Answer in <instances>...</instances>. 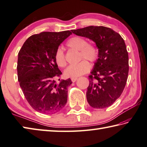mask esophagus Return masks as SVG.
<instances>
[{"label":"esophagus","instance_id":"1","mask_svg":"<svg viewBox=\"0 0 147 147\" xmlns=\"http://www.w3.org/2000/svg\"><path fill=\"white\" fill-rule=\"evenodd\" d=\"M77 80H78L77 78H71V81L73 82H75Z\"/></svg>","mask_w":147,"mask_h":147}]
</instances>
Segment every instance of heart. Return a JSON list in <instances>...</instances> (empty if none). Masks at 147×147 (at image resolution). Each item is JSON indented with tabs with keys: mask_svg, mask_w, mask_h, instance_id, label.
<instances>
[{
	"mask_svg": "<svg viewBox=\"0 0 147 147\" xmlns=\"http://www.w3.org/2000/svg\"><path fill=\"white\" fill-rule=\"evenodd\" d=\"M67 46L80 52V59H86L90 62H95L98 58L99 51L96 46L88 44L87 40L80 36H74L69 40ZM55 60L57 65L64 67L67 64L64 53L59 48L55 53ZM90 69V65L86 60H83L76 64L71 65L65 69L64 75L68 78H77L87 73Z\"/></svg>",
	"mask_w": 147,
	"mask_h": 147,
	"instance_id": "1",
	"label": "heart"
}]
</instances>
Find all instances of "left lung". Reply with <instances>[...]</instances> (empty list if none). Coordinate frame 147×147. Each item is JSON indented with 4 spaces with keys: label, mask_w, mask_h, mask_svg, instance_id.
Wrapping results in <instances>:
<instances>
[{
    "label": "left lung",
    "mask_w": 147,
    "mask_h": 147,
    "mask_svg": "<svg viewBox=\"0 0 147 147\" xmlns=\"http://www.w3.org/2000/svg\"><path fill=\"white\" fill-rule=\"evenodd\" d=\"M71 31L96 42L99 58L88 76L86 95L92 108H107L121 96L127 82L129 57L124 40L115 31L103 26H88Z\"/></svg>",
    "instance_id": "1"
}]
</instances>
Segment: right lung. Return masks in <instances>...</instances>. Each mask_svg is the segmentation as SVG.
<instances>
[{
  "instance_id": "1",
  "label": "right lung",
  "mask_w": 147,
  "mask_h": 147,
  "mask_svg": "<svg viewBox=\"0 0 147 147\" xmlns=\"http://www.w3.org/2000/svg\"><path fill=\"white\" fill-rule=\"evenodd\" d=\"M71 34L65 30L34 34L26 40L19 51L17 72L20 86L32 108L39 113H57L67 102V87L73 82L69 78L56 83L54 78L62 73L55 60V53Z\"/></svg>"
}]
</instances>
